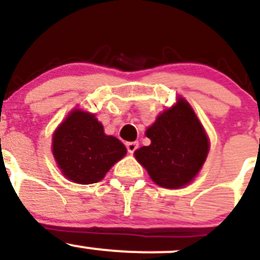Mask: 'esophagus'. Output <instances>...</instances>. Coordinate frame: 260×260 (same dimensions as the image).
Wrapping results in <instances>:
<instances>
[{
    "label": "esophagus",
    "mask_w": 260,
    "mask_h": 260,
    "mask_svg": "<svg viewBox=\"0 0 260 260\" xmlns=\"http://www.w3.org/2000/svg\"><path fill=\"white\" fill-rule=\"evenodd\" d=\"M125 147H127V151L129 152V153H135L136 149L138 148V142H128Z\"/></svg>",
    "instance_id": "1"
}]
</instances>
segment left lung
Listing matches in <instances>:
<instances>
[{"label": "left lung", "mask_w": 260, "mask_h": 260, "mask_svg": "<svg viewBox=\"0 0 260 260\" xmlns=\"http://www.w3.org/2000/svg\"><path fill=\"white\" fill-rule=\"evenodd\" d=\"M151 145L135 152L137 161L158 186L179 188L200 171L209 152V140L195 112L185 99L159 114L146 131Z\"/></svg>", "instance_id": "1"}]
</instances>
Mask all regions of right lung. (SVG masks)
<instances>
[{
  "instance_id": "right-lung-1",
  "label": "right lung",
  "mask_w": 260,
  "mask_h": 260,
  "mask_svg": "<svg viewBox=\"0 0 260 260\" xmlns=\"http://www.w3.org/2000/svg\"><path fill=\"white\" fill-rule=\"evenodd\" d=\"M127 149L113 136L104 135L94 114L74 111L52 137V153L69 180L81 185L99 182Z\"/></svg>"
}]
</instances>
